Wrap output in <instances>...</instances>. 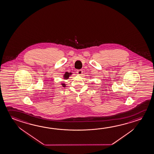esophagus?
<instances>
[{
    "mask_svg": "<svg viewBox=\"0 0 154 154\" xmlns=\"http://www.w3.org/2000/svg\"><path fill=\"white\" fill-rule=\"evenodd\" d=\"M77 73L79 75H81L83 73V70H77Z\"/></svg>",
    "mask_w": 154,
    "mask_h": 154,
    "instance_id": "34e87169",
    "label": "esophagus"
}]
</instances>
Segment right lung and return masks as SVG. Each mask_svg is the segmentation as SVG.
Listing matches in <instances>:
<instances>
[{
  "label": "right lung",
  "instance_id": "1",
  "mask_svg": "<svg viewBox=\"0 0 154 154\" xmlns=\"http://www.w3.org/2000/svg\"><path fill=\"white\" fill-rule=\"evenodd\" d=\"M72 74V73H69L68 72H66L65 74H64V79H68L69 77V76L71 75ZM62 85H63V87H65L66 86V85L64 84H62Z\"/></svg>",
  "mask_w": 154,
  "mask_h": 154
}]
</instances>
